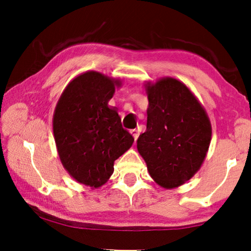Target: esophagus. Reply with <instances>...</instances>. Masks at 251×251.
I'll return each instance as SVG.
<instances>
[{
  "label": "esophagus",
  "mask_w": 251,
  "mask_h": 251,
  "mask_svg": "<svg viewBox=\"0 0 251 251\" xmlns=\"http://www.w3.org/2000/svg\"><path fill=\"white\" fill-rule=\"evenodd\" d=\"M130 134L133 135V137H134V139L136 141V139H137L138 136H139V131L137 129H131L130 130Z\"/></svg>",
  "instance_id": "esophagus-1"
}]
</instances>
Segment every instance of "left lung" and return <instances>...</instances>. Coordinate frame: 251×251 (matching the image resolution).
<instances>
[{
	"instance_id": "1",
	"label": "left lung",
	"mask_w": 251,
	"mask_h": 251,
	"mask_svg": "<svg viewBox=\"0 0 251 251\" xmlns=\"http://www.w3.org/2000/svg\"><path fill=\"white\" fill-rule=\"evenodd\" d=\"M146 131L137 150L157 184L175 188L189 180L205 160L211 125L202 107L180 80L165 77L146 84Z\"/></svg>"
}]
</instances>
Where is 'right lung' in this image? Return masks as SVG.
<instances>
[{"mask_svg": "<svg viewBox=\"0 0 251 251\" xmlns=\"http://www.w3.org/2000/svg\"><path fill=\"white\" fill-rule=\"evenodd\" d=\"M120 79L90 71L71 80L55 107L53 131L59 159L76 181L97 188L134 138L108 105Z\"/></svg>", "mask_w": 251, "mask_h": 251, "instance_id": "obj_1", "label": "right lung"}]
</instances>
